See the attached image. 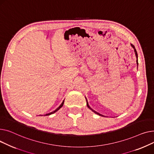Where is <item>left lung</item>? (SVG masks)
<instances>
[{
	"label": "left lung",
	"mask_w": 154,
	"mask_h": 154,
	"mask_svg": "<svg viewBox=\"0 0 154 154\" xmlns=\"http://www.w3.org/2000/svg\"><path fill=\"white\" fill-rule=\"evenodd\" d=\"M131 47L134 48V52H135V56H136V58H137V60H136V62H137V66H138V55H137V51H136V50H135V47H134V45H132V44H131ZM86 98V97H85ZM86 103H87V106H88V107L89 108V109H91L93 112H94L95 114H97V115H99V116H103V117H106V116H103V115H102V114H99V112H97L96 111H95L94 110H93L92 108L90 107L89 106V104H88V100H87V99L86 98Z\"/></svg>",
	"instance_id": "1"
}]
</instances>
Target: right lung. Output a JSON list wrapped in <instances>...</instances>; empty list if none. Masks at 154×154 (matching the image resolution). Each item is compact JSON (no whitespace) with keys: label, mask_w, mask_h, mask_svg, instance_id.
Masks as SVG:
<instances>
[{"label":"right lung","mask_w":154,"mask_h":154,"mask_svg":"<svg viewBox=\"0 0 154 154\" xmlns=\"http://www.w3.org/2000/svg\"><path fill=\"white\" fill-rule=\"evenodd\" d=\"M64 101H65V99H64V100L63 101V102H62V103H61V104L60 105V106H59L58 107H57V109H56L55 111H52V112H50V113H48V114H45L44 116H49V115H51V114H54L55 112H56L57 111H58L60 109V108L63 106V104H64ZM40 116H42V115H40Z\"/></svg>","instance_id":"add662e5"}]
</instances>
